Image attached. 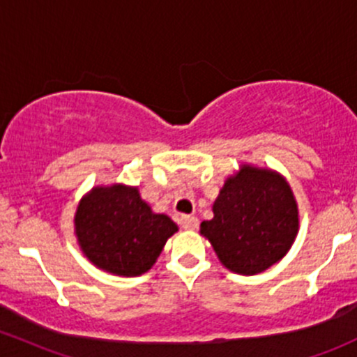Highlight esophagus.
<instances>
[{
  "instance_id": "esophagus-1",
  "label": "esophagus",
  "mask_w": 357,
  "mask_h": 357,
  "mask_svg": "<svg viewBox=\"0 0 357 357\" xmlns=\"http://www.w3.org/2000/svg\"><path fill=\"white\" fill-rule=\"evenodd\" d=\"M179 226L186 229V231H195V229H198V226H200V222H198V219L195 215H183L179 219Z\"/></svg>"
}]
</instances>
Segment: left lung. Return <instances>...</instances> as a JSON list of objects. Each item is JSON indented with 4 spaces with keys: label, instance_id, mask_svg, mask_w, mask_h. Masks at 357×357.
Listing matches in <instances>:
<instances>
[{
    "label": "left lung",
    "instance_id": "8db88e82",
    "mask_svg": "<svg viewBox=\"0 0 357 357\" xmlns=\"http://www.w3.org/2000/svg\"><path fill=\"white\" fill-rule=\"evenodd\" d=\"M298 205L286 179L243 166L220 190L200 232L229 270L255 275L279 261L298 234Z\"/></svg>",
    "mask_w": 357,
    "mask_h": 357
}]
</instances>
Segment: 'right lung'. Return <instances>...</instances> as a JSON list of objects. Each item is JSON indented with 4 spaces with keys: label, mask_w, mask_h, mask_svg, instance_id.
<instances>
[{
    "label": "right lung",
    "mask_w": 357,
    "mask_h": 357,
    "mask_svg": "<svg viewBox=\"0 0 357 357\" xmlns=\"http://www.w3.org/2000/svg\"><path fill=\"white\" fill-rule=\"evenodd\" d=\"M78 243L99 268L118 275H140L155 264L178 226L153 213L137 188H96L75 215Z\"/></svg>",
    "instance_id": "right-lung-1"
}]
</instances>
